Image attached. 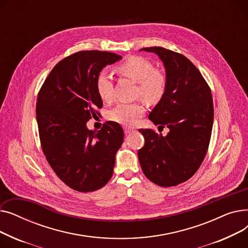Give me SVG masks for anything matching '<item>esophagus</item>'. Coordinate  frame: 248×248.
Returning <instances> with one entry per match:
<instances>
[{"label":"esophagus","instance_id":"obj_1","mask_svg":"<svg viewBox=\"0 0 248 248\" xmlns=\"http://www.w3.org/2000/svg\"><path fill=\"white\" fill-rule=\"evenodd\" d=\"M124 133L127 135V134H131V133H133L135 129L134 128H131V127H124Z\"/></svg>","mask_w":248,"mask_h":248}]
</instances>
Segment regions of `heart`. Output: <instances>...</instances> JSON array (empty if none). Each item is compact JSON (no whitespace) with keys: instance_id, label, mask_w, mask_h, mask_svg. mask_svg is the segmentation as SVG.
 <instances>
[{"instance_id":"heart-1","label":"heart","mask_w":248,"mask_h":248,"mask_svg":"<svg viewBox=\"0 0 248 248\" xmlns=\"http://www.w3.org/2000/svg\"><path fill=\"white\" fill-rule=\"evenodd\" d=\"M116 72L138 83L137 95L148 103H157L165 95L167 89V77L161 70L155 69V65L140 56L128 57L116 67ZM95 87L101 100L109 102L113 98V82L111 76L101 71L96 76ZM145 113L142 102L125 103L115 106L108 112V119L124 125H133Z\"/></svg>"}]
</instances>
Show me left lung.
Instances as JSON below:
<instances>
[{
	"label": "left lung",
	"mask_w": 248,
	"mask_h": 248,
	"mask_svg": "<svg viewBox=\"0 0 248 248\" xmlns=\"http://www.w3.org/2000/svg\"><path fill=\"white\" fill-rule=\"evenodd\" d=\"M141 50L155 53L164 63L167 89L149 119L170 132L164 137L140 128L145 146L138 152L139 161L153 183L177 186L197 172L209 147L214 117L211 89L184 55L163 47Z\"/></svg>",
	"instance_id": "1"
}]
</instances>
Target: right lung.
Segmentation results:
<instances>
[{
	"mask_svg": "<svg viewBox=\"0 0 248 248\" xmlns=\"http://www.w3.org/2000/svg\"><path fill=\"white\" fill-rule=\"evenodd\" d=\"M122 59L107 51H79L59 61L38 93L36 117L41 147L58 178L78 192H93L110 180L122 126L104 124L98 132L86 123L102 108L95 80L107 65Z\"/></svg>",
	"mask_w": 248,
	"mask_h": 248,
	"instance_id": "1",
	"label": "right lung"
}]
</instances>
